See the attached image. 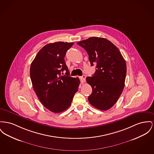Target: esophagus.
I'll return each mask as SVG.
<instances>
[{"label": "esophagus", "instance_id": "obj_1", "mask_svg": "<svg viewBox=\"0 0 154 154\" xmlns=\"http://www.w3.org/2000/svg\"><path fill=\"white\" fill-rule=\"evenodd\" d=\"M85 78H86V76L85 75L80 77V80H81L82 83H84V82H85Z\"/></svg>", "mask_w": 154, "mask_h": 154}]
</instances>
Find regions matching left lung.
<instances>
[{"label":"left lung","instance_id":"1","mask_svg":"<svg viewBox=\"0 0 154 154\" xmlns=\"http://www.w3.org/2000/svg\"><path fill=\"white\" fill-rule=\"evenodd\" d=\"M77 44L88 53L91 66L96 64L95 74L86 78L92 88L88 101L96 108L108 110L116 103L123 91L126 61L118 48L105 38L90 37Z\"/></svg>","mask_w":154,"mask_h":154}]
</instances>
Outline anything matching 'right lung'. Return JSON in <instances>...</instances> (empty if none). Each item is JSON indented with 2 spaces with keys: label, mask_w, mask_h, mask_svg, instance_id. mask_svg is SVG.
Returning a JSON list of instances; mask_svg holds the SVG:
<instances>
[{
  "label": "right lung",
  "mask_w": 154,
  "mask_h": 154,
  "mask_svg": "<svg viewBox=\"0 0 154 154\" xmlns=\"http://www.w3.org/2000/svg\"><path fill=\"white\" fill-rule=\"evenodd\" d=\"M73 42H56L44 46L31 64L30 77L34 90L42 104L54 113H60L68 108L80 80L69 75L64 61L66 52ZM66 71V75L61 72Z\"/></svg>",
  "instance_id": "1"
}]
</instances>
